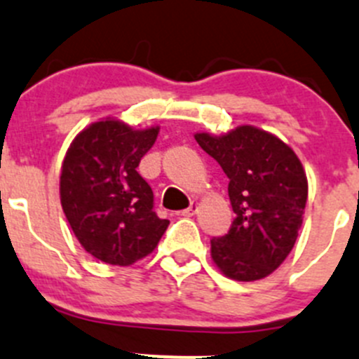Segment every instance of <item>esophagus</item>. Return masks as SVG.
Wrapping results in <instances>:
<instances>
[{
    "label": "esophagus",
    "mask_w": 359,
    "mask_h": 359,
    "mask_svg": "<svg viewBox=\"0 0 359 359\" xmlns=\"http://www.w3.org/2000/svg\"><path fill=\"white\" fill-rule=\"evenodd\" d=\"M197 211H198V202L194 201L190 204V208L184 209V211H181V216H187V218H190V216L197 215Z\"/></svg>",
    "instance_id": "obj_1"
}]
</instances>
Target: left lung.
<instances>
[{
    "instance_id": "1",
    "label": "left lung",
    "mask_w": 359,
    "mask_h": 359,
    "mask_svg": "<svg viewBox=\"0 0 359 359\" xmlns=\"http://www.w3.org/2000/svg\"><path fill=\"white\" fill-rule=\"evenodd\" d=\"M229 178L236 218L229 233L211 239L216 267L236 281H258L295 246L307 202V176L295 151L274 134L241 126L223 136L195 134Z\"/></svg>"
}]
</instances>
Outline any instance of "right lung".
<instances>
[{
  "label": "right lung",
  "mask_w": 359,
  "mask_h": 359,
  "mask_svg": "<svg viewBox=\"0 0 359 359\" xmlns=\"http://www.w3.org/2000/svg\"><path fill=\"white\" fill-rule=\"evenodd\" d=\"M158 127L134 130L115 118L85 127L60 169V204L83 250L127 267L148 257L168 229L154 211V191L136 171Z\"/></svg>",
  "instance_id": "1"
}]
</instances>
